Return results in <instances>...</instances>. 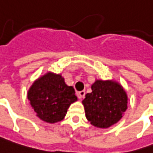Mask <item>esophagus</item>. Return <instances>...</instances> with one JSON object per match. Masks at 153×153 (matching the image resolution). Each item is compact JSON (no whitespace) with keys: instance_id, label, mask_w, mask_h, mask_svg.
<instances>
[{"instance_id":"1","label":"esophagus","mask_w":153,"mask_h":153,"mask_svg":"<svg viewBox=\"0 0 153 153\" xmlns=\"http://www.w3.org/2000/svg\"><path fill=\"white\" fill-rule=\"evenodd\" d=\"M76 95H77L78 98H79V99H81V98H84V95H85V91H80L77 92V94H76Z\"/></svg>"}]
</instances>
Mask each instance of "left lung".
Masks as SVG:
<instances>
[{"mask_svg":"<svg viewBox=\"0 0 153 153\" xmlns=\"http://www.w3.org/2000/svg\"><path fill=\"white\" fill-rule=\"evenodd\" d=\"M91 90L82 102L86 118L99 128H108L117 123L127 108L128 98L123 87L113 80L97 79Z\"/></svg>","mask_w":153,"mask_h":153,"instance_id":"8db88e82","label":"left lung"}]
</instances>
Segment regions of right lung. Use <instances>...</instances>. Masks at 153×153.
<instances>
[{"mask_svg":"<svg viewBox=\"0 0 153 153\" xmlns=\"http://www.w3.org/2000/svg\"><path fill=\"white\" fill-rule=\"evenodd\" d=\"M27 98L36 117L50 123L62 120L70 105L77 100L74 88L66 85L60 74L51 72L34 81Z\"/></svg>","mask_w":153,"mask_h":153,"instance_id":"1","label":"right lung"}]
</instances>
